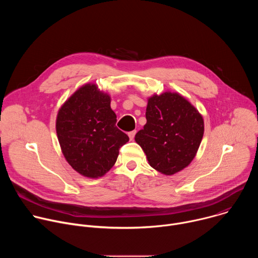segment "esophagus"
<instances>
[{
	"instance_id": "obj_1",
	"label": "esophagus",
	"mask_w": 258,
	"mask_h": 258,
	"mask_svg": "<svg viewBox=\"0 0 258 258\" xmlns=\"http://www.w3.org/2000/svg\"><path fill=\"white\" fill-rule=\"evenodd\" d=\"M136 133H137V131H132V132L128 133V137H130V140H131V141H134L135 136H136Z\"/></svg>"
}]
</instances>
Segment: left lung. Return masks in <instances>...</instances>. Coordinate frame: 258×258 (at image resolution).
Segmentation results:
<instances>
[{
	"instance_id": "1",
	"label": "left lung",
	"mask_w": 258,
	"mask_h": 258,
	"mask_svg": "<svg viewBox=\"0 0 258 258\" xmlns=\"http://www.w3.org/2000/svg\"><path fill=\"white\" fill-rule=\"evenodd\" d=\"M147 123L135 137L149 164L171 175L194 159L204 134L198 110L182 96L165 92L148 99Z\"/></svg>"
}]
</instances>
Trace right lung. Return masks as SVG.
I'll return each instance as SVG.
<instances>
[{
	"label": "right lung",
	"mask_w": 258,
	"mask_h": 258,
	"mask_svg": "<svg viewBox=\"0 0 258 258\" xmlns=\"http://www.w3.org/2000/svg\"><path fill=\"white\" fill-rule=\"evenodd\" d=\"M110 97L96 85L80 88L59 109L56 132L62 153L79 173L92 178L104 175L128 142L115 125Z\"/></svg>",
	"instance_id": "add662e5"
}]
</instances>
